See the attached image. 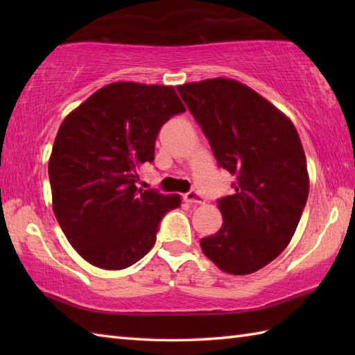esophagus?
I'll list each match as a JSON object with an SVG mask.
<instances>
[{
    "label": "esophagus",
    "instance_id": "1",
    "mask_svg": "<svg viewBox=\"0 0 355 355\" xmlns=\"http://www.w3.org/2000/svg\"><path fill=\"white\" fill-rule=\"evenodd\" d=\"M184 200L187 202H191V205H205V197H202V195H200L195 189L187 192L184 195Z\"/></svg>",
    "mask_w": 355,
    "mask_h": 355
}]
</instances>
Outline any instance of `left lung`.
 <instances>
[{
  "mask_svg": "<svg viewBox=\"0 0 355 355\" xmlns=\"http://www.w3.org/2000/svg\"><path fill=\"white\" fill-rule=\"evenodd\" d=\"M220 168L236 177L218 200L221 229L201 239L216 267L250 275L282 253L306 205V158L296 128L252 88L230 79L180 85Z\"/></svg>",
  "mask_w": 355,
  "mask_h": 355,
  "instance_id": "obj_1",
  "label": "left lung"
}]
</instances>
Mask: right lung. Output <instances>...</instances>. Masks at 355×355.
<instances>
[{"mask_svg": "<svg viewBox=\"0 0 355 355\" xmlns=\"http://www.w3.org/2000/svg\"><path fill=\"white\" fill-rule=\"evenodd\" d=\"M175 89L116 82L101 88L59 126L49 178L53 210L74 250L93 266L122 270L154 247L180 195L139 189L162 126L184 112Z\"/></svg>", "mask_w": 355, "mask_h": 355, "instance_id": "add662e5", "label": "right lung"}]
</instances>
